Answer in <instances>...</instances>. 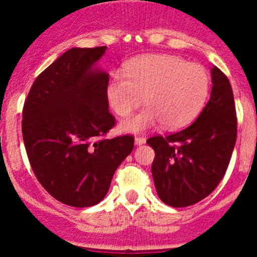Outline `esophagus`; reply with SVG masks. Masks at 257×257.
I'll use <instances>...</instances> for the list:
<instances>
[{"label": "esophagus", "instance_id": "1", "mask_svg": "<svg viewBox=\"0 0 257 257\" xmlns=\"http://www.w3.org/2000/svg\"><path fill=\"white\" fill-rule=\"evenodd\" d=\"M145 143H146V139L144 137H137V138H135V145L140 146V145H144Z\"/></svg>", "mask_w": 257, "mask_h": 257}]
</instances>
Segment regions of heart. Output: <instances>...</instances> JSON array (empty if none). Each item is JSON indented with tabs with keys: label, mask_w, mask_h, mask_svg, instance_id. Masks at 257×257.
Wrapping results in <instances>:
<instances>
[{
	"label": "heart",
	"mask_w": 257,
	"mask_h": 257,
	"mask_svg": "<svg viewBox=\"0 0 257 257\" xmlns=\"http://www.w3.org/2000/svg\"><path fill=\"white\" fill-rule=\"evenodd\" d=\"M125 73H112L106 91L112 110L119 117H128L145 98V110L120 124L122 131L129 133H143L161 123L169 131L187 125L202 111L210 88L202 65L176 55L135 58L126 64Z\"/></svg>",
	"instance_id": "b5f03b06"
}]
</instances>
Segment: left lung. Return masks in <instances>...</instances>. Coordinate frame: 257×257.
Wrapping results in <instances>:
<instances>
[{"mask_svg":"<svg viewBox=\"0 0 257 257\" xmlns=\"http://www.w3.org/2000/svg\"><path fill=\"white\" fill-rule=\"evenodd\" d=\"M210 99L187 128L146 143L155 150L152 176L158 197L174 208L196 204L225 175L237 139L231 83L219 67L211 69Z\"/></svg>","mask_w":257,"mask_h":257,"instance_id":"1","label":"left lung"}]
</instances>
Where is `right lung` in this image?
I'll return each instance as SVG.
<instances>
[{
  "mask_svg": "<svg viewBox=\"0 0 257 257\" xmlns=\"http://www.w3.org/2000/svg\"><path fill=\"white\" fill-rule=\"evenodd\" d=\"M105 51L104 46L65 52L37 76L23 108L32 172L53 198L76 208L104 199L134 147L132 135L105 138L116 124L106 91L110 77L93 69Z\"/></svg>",
  "mask_w": 257,
  "mask_h": 257,
  "instance_id": "1",
  "label": "right lung"
}]
</instances>
